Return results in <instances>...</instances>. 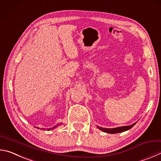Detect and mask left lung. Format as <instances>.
Listing matches in <instances>:
<instances>
[{"instance_id": "left-lung-1", "label": "left lung", "mask_w": 161, "mask_h": 161, "mask_svg": "<svg viewBox=\"0 0 161 161\" xmlns=\"http://www.w3.org/2000/svg\"><path fill=\"white\" fill-rule=\"evenodd\" d=\"M135 124L136 122H134V123H133L132 125H128V126H122V127H118L115 128H103L98 126H97V128L100 130L104 131V132H106L108 134H116V133H119V132H123V131L129 130Z\"/></svg>"}]
</instances>
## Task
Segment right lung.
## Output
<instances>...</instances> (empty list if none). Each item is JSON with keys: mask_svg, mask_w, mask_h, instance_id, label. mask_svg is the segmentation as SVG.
<instances>
[{"mask_svg": "<svg viewBox=\"0 0 161 161\" xmlns=\"http://www.w3.org/2000/svg\"><path fill=\"white\" fill-rule=\"evenodd\" d=\"M62 125V124H57L56 125H55V126H54V127H51V128H48V131H50V130H54L55 129V128H56V127H58V126H59V125ZM38 128V129H39V127H37ZM41 130H45V128H42V129H41Z\"/></svg>", "mask_w": 161, "mask_h": 161, "instance_id": "add662e5", "label": "right lung"}]
</instances>
